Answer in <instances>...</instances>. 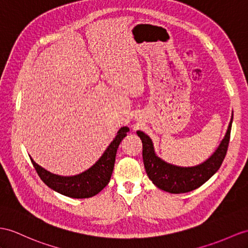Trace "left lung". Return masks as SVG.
<instances>
[{"label":"left lung","mask_w":248,"mask_h":248,"mask_svg":"<svg viewBox=\"0 0 248 248\" xmlns=\"http://www.w3.org/2000/svg\"><path fill=\"white\" fill-rule=\"evenodd\" d=\"M232 116L226 135L216 153L200 165L179 167L168 164L155 155L150 138L143 131H137L143 143V162L148 178L158 188L170 194H184L203 185L219 170L227 153Z\"/></svg>","instance_id":"1"}]
</instances>
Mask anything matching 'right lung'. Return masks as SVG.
<instances>
[{
  "label": "right lung",
  "mask_w": 248,
  "mask_h": 248,
  "mask_svg": "<svg viewBox=\"0 0 248 248\" xmlns=\"http://www.w3.org/2000/svg\"><path fill=\"white\" fill-rule=\"evenodd\" d=\"M128 127H122L116 138L105 150L103 155L88 170L74 177H61L53 174L39 166L31 158V163L38 172L41 180L51 189L60 194L76 199H84L93 197L104 188L110 181L117 150L121 141L126 137Z\"/></svg>",
  "instance_id": "1"
}]
</instances>
